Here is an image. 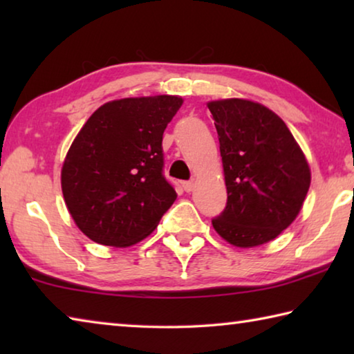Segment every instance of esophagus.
<instances>
[{
    "label": "esophagus",
    "mask_w": 354,
    "mask_h": 354,
    "mask_svg": "<svg viewBox=\"0 0 354 354\" xmlns=\"http://www.w3.org/2000/svg\"><path fill=\"white\" fill-rule=\"evenodd\" d=\"M183 187H184L185 192H192V190H194V187H195V181H194V179H190V181H184L183 183Z\"/></svg>",
    "instance_id": "1"
}]
</instances>
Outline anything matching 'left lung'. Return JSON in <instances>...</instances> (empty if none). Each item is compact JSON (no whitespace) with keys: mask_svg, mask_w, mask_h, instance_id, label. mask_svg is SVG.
Wrapping results in <instances>:
<instances>
[{"mask_svg":"<svg viewBox=\"0 0 354 354\" xmlns=\"http://www.w3.org/2000/svg\"><path fill=\"white\" fill-rule=\"evenodd\" d=\"M218 134L227 192L212 226L234 247L278 237L297 218L310 170L289 128L273 111L248 100L207 103Z\"/></svg>","mask_w":354,"mask_h":354,"instance_id":"1","label":"left lung"}]
</instances>
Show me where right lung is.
<instances>
[{
	"instance_id": "right-lung-1",
	"label": "right lung",
	"mask_w": 354,
	"mask_h": 354,
	"mask_svg": "<svg viewBox=\"0 0 354 354\" xmlns=\"http://www.w3.org/2000/svg\"><path fill=\"white\" fill-rule=\"evenodd\" d=\"M183 98H123L95 111L71 143L62 194L93 242L129 247L151 234L176 200L164 176L162 136Z\"/></svg>"
}]
</instances>
